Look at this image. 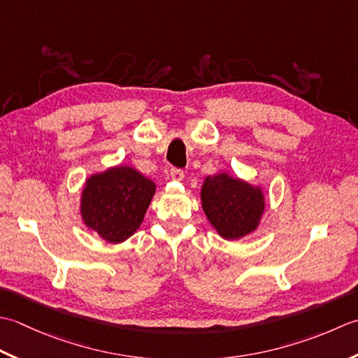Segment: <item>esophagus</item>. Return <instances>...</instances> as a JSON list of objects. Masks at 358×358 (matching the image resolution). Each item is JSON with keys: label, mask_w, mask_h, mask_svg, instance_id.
Wrapping results in <instances>:
<instances>
[{"label": "esophagus", "mask_w": 358, "mask_h": 358, "mask_svg": "<svg viewBox=\"0 0 358 358\" xmlns=\"http://www.w3.org/2000/svg\"><path fill=\"white\" fill-rule=\"evenodd\" d=\"M170 176L174 180H182V179H184V170H182V169H171Z\"/></svg>", "instance_id": "obj_1"}]
</instances>
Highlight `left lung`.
Here are the masks:
<instances>
[{"label":"left lung","mask_w":358,"mask_h":358,"mask_svg":"<svg viewBox=\"0 0 358 358\" xmlns=\"http://www.w3.org/2000/svg\"><path fill=\"white\" fill-rule=\"evenodd\" d=\"M201 198L210 224L225 239L249 235L257 229L264 211V198L259 188L225 173L206 179Z\"/></svg>","instance_id":"left-lung-1"}]
</instances>
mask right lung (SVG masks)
<instances>
[{"label": "right lung", "mask_w": 358, "mask_h": 358, "mask_svg": "<svg viewBox=\"0 0 358 358\" xmlns=\"http://www.w3.org/2000/svg\"><path fill=\"white\" fill-rule=\"evenodd\" d=\"M155 192V182L129 166L94 174L82 194L83 221L108 243H122L142 224Z\"/></svg>", "instance_id": "1"}]
</instances>
